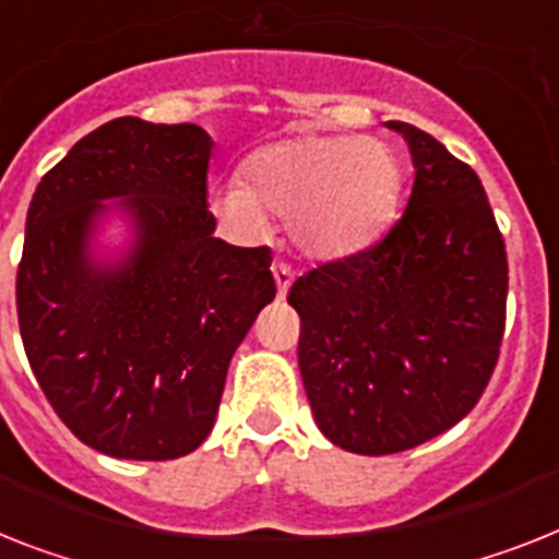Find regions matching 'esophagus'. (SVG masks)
I'll return each mask as SVG.
<instances>
[{"label": "esophagus", "instance_id": "34e87169", "mask_svg": "<svg viewBox=\"0 0 559 559\" xmlns=\"http://www.w3.org/2000/svg\"><path fill=\"white\" fill-rule=\"evenodd\" d=\"M271 274H274L276 294H280V299H283L285 294H288L290 283H294V271H290L285 262H274V265H271Z\"/></svg>", "mask_w": 559, "mask_h": 559}]
</instances>
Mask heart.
I'll list each match as a JSON object with an SVG mask.
<instances>
[{
	"label": "heart",
	"instance_id": "b5f03b06",
	"mask_svg": "<svg viewBox=\"0 0 559 559\" xmlns=\"http://www.w3.org/2000/svg\"><path fill=\"white\" fill-rule=\"evenodd\" d=\"M400 197L403 168L385 142L308 133L260 147L246 179L211 191V211L239 237H265L271 211L288 219L302 251L343 260L391 228Z\"/></svg>",
	"mask_w": 559,
	"mask_h": 559
}]
</instances>
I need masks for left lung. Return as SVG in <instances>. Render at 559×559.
Segmentation results:
<instances>
[{
    "label": "left lung",
    "instance_id": "8db88e82",
    "mask_svg": "<svg viewBox=\"0 0 559 559\" xmlns=\"http://www.w3.org/2000/svg\"><path fill=\"white\" fill-rule=\"evenodd\" d=\"M414 159L405 214L366 251L290 285L299 373L334 445L382 456L449 431L486 391L509 260L483 182L431 133L389 122Z\"/></svg>",
    "mask_w": 559,
    "mask_h": 559
}]
</instances>
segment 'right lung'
Instances as JSON below:
<instances>
[{"instance_id":"add662e5","label":"right lung","mask_w":559,"mask_h":559,"mask_svg":"<svg viewBox=\"0 0 559 559\" xmlns=\"http://www.w3.org/2000/svg\"><path fill=\"white\" fill-rule=\"evenodd\" d=\"M211 147L200 124L119 117L82 136L27 207L16 271L27 362L64 426L108 456L200 449L230 357L276 297L271 248L214 237ZM110 206L134 239L108 263L90 246Z\"/></svg>"}]
</instances>
